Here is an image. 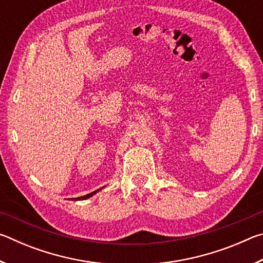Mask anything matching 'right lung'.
Instances as JSON below:
<instances>
[{"mask_svg": "<svg viewBox=\"0 0 263 263\" xmlns=\"http://www.w3.org/2000/svg\"><path fill=\"white\" fill-rule=\"evenodd\" d=\"M102 188H100V189H97V190H95V191H92V193H90V194H88V195H84V196H81V197H78V198H72V201H82V199H87V198H89V197H91L92 195H95L96 193H99V191L101 190Z\"/></svg>", "mask_w": 263, "mask_h": 263, "instance_id": "obj_1", "label": "right lung"}]
</instances>
